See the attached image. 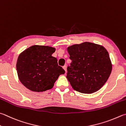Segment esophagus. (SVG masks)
I'll return each mask as SVG.
<instances>
[{"label": "esophagus", "mask_w": 126, "mask_h": 126, "mask_svg": "<svg viewBox=\"0 0 126 126\" xmlns=\"http://www.w3.org/2000/svg\"><path fill=\"white\" fill-rule=\"evenodd\" d=\"M63 68L64 69V70L66 72H67V66L66 65H65L63 66Z\"/></svg>", "instance_id": "esophagus-1"}]
</instances>
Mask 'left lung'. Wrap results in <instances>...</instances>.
<instances>
[{
	"label": "left lung",
	"instance_id": "obj_1",
	"mask_svg": "<svg viewBox=\"0 0 126 126\" xmlns=\"http://www.w3.org/2000/svg\"><path fill=\"white\" fill-rule=\"evenodd\" d=\"M72 60L67 68V77L72 88L92 94L105 84L112 71V63L106 49L100 45L84 42L68 47Z\"/></svg>",
	"mask_w": 126,
	"mask_h": 126
}]
</instances>
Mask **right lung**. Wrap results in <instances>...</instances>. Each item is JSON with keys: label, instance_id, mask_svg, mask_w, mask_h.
Instances as JSON below:
<instances>
[{"label": "right lung", "instance_id": "add662e5", "mask_svg": "<svg viewBox=\"0 0 126 126\" xmlns=\"http://www.w3.org/2000/svg\"><path fill=\"white\" fill-rule=\"evenodd\" d=\"M55 48L33 46L19 55L16 70L19 80L30 91L42 92L50 89L59 76L65 71L52 56Z\"/></svg>", "mask_w": 126, "mask_h": 126}]
</instances>
